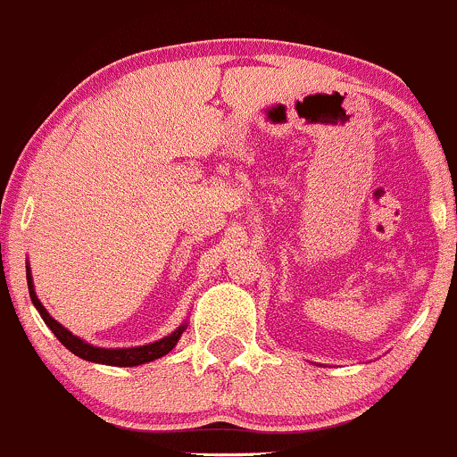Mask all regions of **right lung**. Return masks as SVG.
Returning <instances> with one entry per match:
<instances>
[{
    "label": "right lung",
    "mask_w": 457,
    "mask_h": 457,
    "mask_svg": "<svg viewBox=\"0 0 457 457\" xmlns=\"http://www.w3.org/2000/svg\"><path fill=\"white\" fill-rule=\"evenodd\" d=\"M26 278H28V291H30L32 304L37 306L38 315L43 317V321L47 324V328L54 333V337L59 339V342L63 344L70 353H74L76 357L85 359V361L103 363V366H118V368H133V366H142V363H148V361H155V359L164 357V354H168L172 348H175L177 342H179L181 333H184L186 326H188L184 321V324L177 326L170 335H166V337L157 339V342H153V344L133 345V348H100V345H94V344L85 342V339H80L79 335H74L71 330H67L63 324H59L54 317L47 313V309L41 304V300L37 297L30 265H26Z\"/></svg>",
    "instance_id": "obj_1"
}]
</instances>
